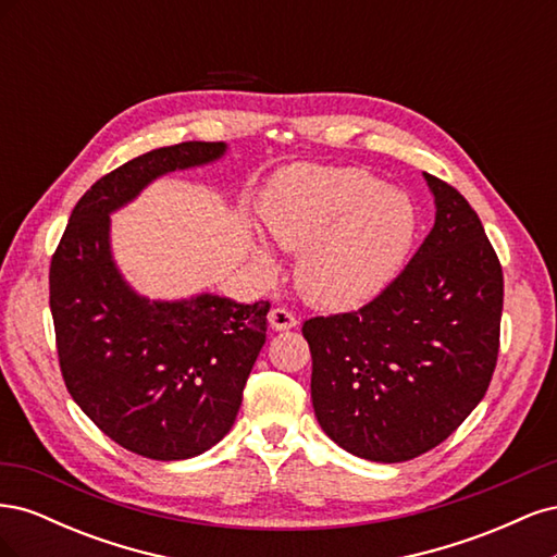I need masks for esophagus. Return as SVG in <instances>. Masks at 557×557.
<instances>
[{"mask_svg":"<svg viewBox=\"0 0 557 557\" xmlns=\"http://www.w3.org/2000/svg\"><path fill=\"white\" fill-rule=\"evenodd\" d=\"M269 325H272V330H276V332H285V330H293L297 325V318L288 309L278 307L269 313Z\"/></svg>","mask_w":557,"mask_h":557,"instance_id":"34e87169","label":"esophagus"}]
</instances>
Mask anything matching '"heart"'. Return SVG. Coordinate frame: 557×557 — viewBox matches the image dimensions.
<instances>
[{"label": "heart", "mask_w": 557, "mask_h": 557, "mask_svg": "<svg viewBox=\"0 0 557 557\" xmlns=\"http://www.w3.org/2000/svg\"><path fill=\"white\" fill-rule=\"evenodd\" d=\"M260 225L272 244L299 252L295 281L311 305L360 307L395 281L416 234L409 197L356 166H293L269 185ZM252 260L274 274L272 252L252 246Z\"/></svg>", "instance_id": "heart-1"}]
</instances>
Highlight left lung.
I'll return each mask as SVG.
<instances>
[{"mask_svg": "<svg viewBox=\"0 0 557 557\" xmlns=\"http://www.w3.org/2000/svg\"><path fill=\"white\" fill-rule=\"evenodd\" d=\"M423 176L436 213L411 262L362 309L301 327L320 428L372 462L440 446L483 399L499 350V260L469 201Z\"/></svg>", "mask_w": 557, "mask_h": 557, "instance_id": "obj_1", "label": "left lung"}]
</instances>
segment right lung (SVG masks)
<instances>
[{
	"label": "right lung",
	"mask_w": 557,
	"mask_h": 557,
	"mask_svg": "<svg viewBox=\"0 0 557 557\" xmlns=\"http://www.w3.org/2000/svg\"><path fill=\"white\" fill-rule=\"evenodd\" d=\"M225 153L223 141H185L117 166L78 199L50 262L66 391L115 444L150 460L195 458L230 432L267 339L269 301L139 295L113 260L111 213L160 176Z\"/></svg>",
	"instance_id": "1"
}]
</instances>
